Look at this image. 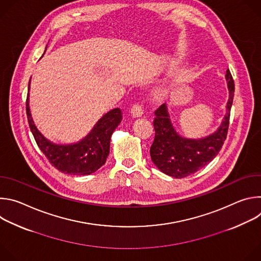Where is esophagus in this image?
<instances>
[{
	"label": "esophagus",
	"mask_w": 261,
	"mask_h": 261,
	"mask_svg": "<svg viewBox=\"0 0 261 261\" xmlns=\"http://www.w3.org/2000/svg\"><path fill=\"white\" fill-rule=\"evenodd\" d=\"M143 114V110H142V106L138 103L134 104L131 108V115L133 118H139L141 117Z\"/></svg>",
	"instance_id": "esophagus-1"
}]
</instances>
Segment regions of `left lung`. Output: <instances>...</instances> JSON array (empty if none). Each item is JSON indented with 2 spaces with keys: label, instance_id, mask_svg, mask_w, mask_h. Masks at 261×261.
<instances>
[{
  "label": "left lung",
  "instance_id": "1",
  "mask_svg": "<svg viewBox=\"0 0 261 261\" xmlns=\"http://www.w3.org/2000/svg\"><path fill=\"white\" fill-rule=\"evenodd\" d=\"M225 77L229 92L226 114L219 128L208 136L194 139L179 135L171 123L166 103L155 111V139L150 154L153 163L163 173L175 178L188 176L207 165L220 152L227 136L234 96V83L229 70Z\"/></svg>",
  "mask_w": 261,
  "mask_h": 261
}]
</instances>
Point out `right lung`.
<instances>
[{"label":"right lung","mask_w":261,"mask_h":261,"mask_svg":"<svg viewBox=\"0 0 261 261\" xmlns=\"http://www.w3.org/2000/svg\"><path fill=\"white\" fill-rule=\"evenodd\" d=\"M25 106L33 136L42 153L58 170L72 175H86L97 171L105 164L109 154L111 135L122 121L120 108L109 110L79 142L61 144L47 139L35 125L30 110L29 93Z\"/></svg>","instance_id":"add662e5"}]
</instances>
